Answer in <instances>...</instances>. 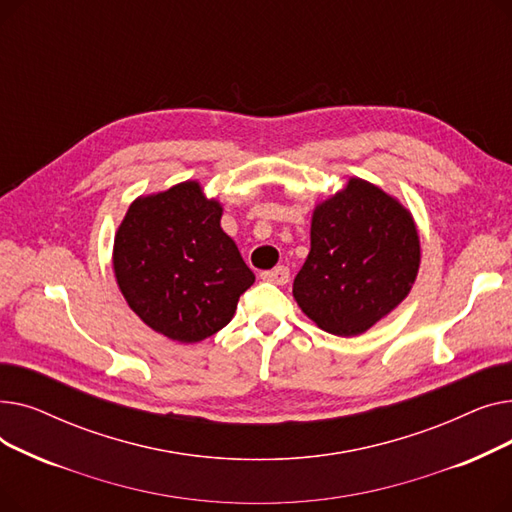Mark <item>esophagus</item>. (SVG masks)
<instances>
[{"mask_svg": "<svg viewBox=\"0 0 512 512\" xmlns=\"http://www.w3.org/2000/svg\"><path fill=\"white\" fill-rule=\"evenodd\" d=\"M261 278H263L265 282H272V284L284 286V284H288V280H290V272H288L286 265H278V267H274V270H270V272H263Z\"/></svg>", "mask_w": 512, "mask_h": 512, "instance_id": "esophagus-1", "label": "esophagus"}]
</instances>
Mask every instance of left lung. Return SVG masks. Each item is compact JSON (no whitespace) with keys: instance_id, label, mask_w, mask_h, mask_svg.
Segmentation results:
<instances>
[{"instance_id":"1","label":"left lung","mask_w":512,"mask_h":512,"mask_svg":"<svg viewBox=\"0 0 512 512\" xmlns=\"http://www.w3.org/2000/svg\"><path fill=\"white\" fill-rule=\"evenodd\" d=\"M421 263L413 213L363 178L319 201L292 297L317 328L359 336L411 292Z\"/></svg>"}]
</instances>
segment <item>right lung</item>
<instances>
[{"label":"right lung","instance_id":"obj_1","mask_svg":"<svg viewBox=\"0 0 512 512\" xmlns=\"http://www.w3.org/2000/svg\"><path fill=\"white\" fill-rule=\"evenodd\" d=\"M222 203L197 180L134 199L114 238L122 297L151 330L193 344L234 317L255 274L222 230Z\"/></svg>","mask_w":512,"mask_h":512}]
</instances>
